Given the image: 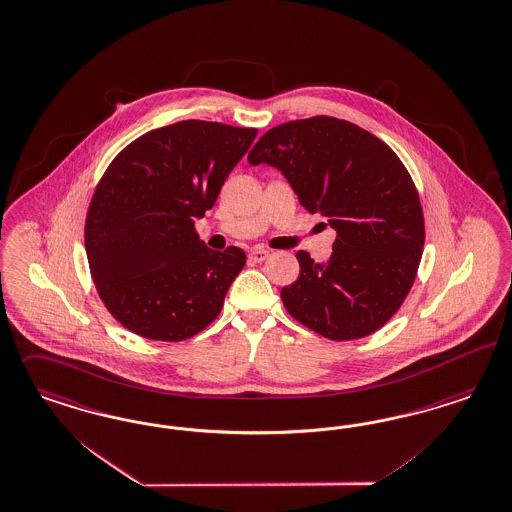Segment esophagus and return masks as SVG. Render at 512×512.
I'll list each match as a JSON object with an SVG mask.
<instances>
[{"label": "esophagus", "instance_id": "34e87169", "mask_svg": "<svg viewBox=\"0 0 512 512\" xmlns=\"http://www.w3.org/2000/svg\"><path fill=\"white\" fill-rule=\"evenodd\" d=\"M269 256V250H265V248H252L250 252H248V260L250 262H254V264H260V262H264L265 258Z\"/></svg>", "mask_w": 512, "mask_h": 512}]
</instances>
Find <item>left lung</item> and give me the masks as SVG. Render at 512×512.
Here are the masks:
<instances>
[{"instance_id":"1","label":"left lung","mask_w":512,"mask_h":512,"mask_svg":"<svg viewBox=\"0 0 512 512\" xmlns=\"http://www.w3.org/2000/svg\"><path fill=\"white\" fill-rule=\"evenodd\" d=\"M248 163L279 169L303 209L336 229L326 264L296 254L300 277L281 290L286 311L328 340L374 334L408 296L425 243L419 195L397 153L355 123L315 115L267 131Z\"/></svg>"}]
</instances>
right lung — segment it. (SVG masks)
Segmentation results:
<instances>
[{
	"label": "right lung",
	"mask_w": 512,
	"mask_h": 512,
	"mask_svg": "<svg viewBox=\"0 0 512 512\" xmlns=\"http://www.w3.org/2000/svg\"><path fill=\"white\" fill-rule=\"evenodd\" d=\"M256 134L178 121L136 138L102 174L85 218V250L100 300L127 330L182 341L220 315L247 254L210 250L195 220L214 207Z\"/></svg>",
	"instance_id": "1"
}]
</instances>
